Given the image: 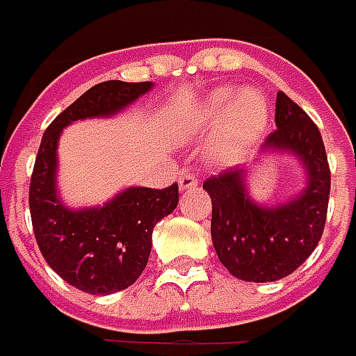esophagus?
<instances>
[{
	"mask_svg": "<svg viewBox=\"0 0 356 356\" xmlns=\"http://www.w3.org/2000/svg\"><path fill=\"white\" fill-rule=\"evenodd\" d=\"M197 185H199V179L195 177L193 173H189V171H183V173L179 175V189L181 191L195 189Z\"/></svg>",
	"mask_w": 356,
	"mask_h": 356,
	"instance_id": "34e87169",
	"label": "esophagus"
}]
</instances>
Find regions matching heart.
<instances>
[{"label":"heart","instance_id":"obj_1","mask_svg":"<svg viewBox=\"0 0 356 356\" xmlns=\"http://www.w3.org/2000/svg\"><path fill=\"white\" fill-rule=\"evenodd\" d=\"M236 90L220 88L207 102L199 124L215 126L222 118L225 122V152L230 159H238L250 149L268 124V102L256 90H244L236 99Z\"/></svg>","mask_w":356,"mask_h":356}]
</instances>
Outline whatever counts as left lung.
Returning <instances> with one entry per match:
<instances>
[{
	"label": "left lung",
	"mask_w": 356,
	"mask_h": 356,
	"mask_svg": "<svg viewBox=\"0 0 356 356\" xmlns=\"http://www.w3.org/2000/svg\"><path fill=\"white\" fill-rule=\"evenodd\" d=\"M262 152L300 159L307 185L293 199L266 207L246 193V169H227L202 183L211 195V236L220 264L244 282H276L296 272L319 244L327 218L331 171L319 128L284 92L276 98V129Z\"/></svg>",
	"instance_id": "1"
}]
</instances>
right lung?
Segmentation results:
<instances>
[{"mask_svg":"<svg viewBox=\"0 0 356 356\" xmlns=\"http://www.w3.org/2000/svg\"><path fill=\"white\" fill-rule=\"evenodd\" d=\"M152 82L106 80L51 122L41 140L29 187L31 222L47 264L70 286L92 296L129 288L152 252L154 227L179 202V187H129L104 207L68 209L56 195V145L76 120L112 116L152 90Z\"/></svg>","mask_w":356,"mask_h":356,"instance_id":"1","label":"right lung"}]
</instances>
